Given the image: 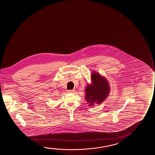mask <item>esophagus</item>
Segmentation results:
<instances>
[{"instance_id": "esophagus-1", "label": "esophagus", "mask_w": 155, "mask_h": 155, "mask_svg": "<svg viewBox=\"0 0 155 155\" xmlns=\"http://www.w3.org/2000/svg\"><path fill=\"white\" fill-rule=\"evenodd\" d=\"M67 91H68V93H74L75 91H74V89H72V90H68Z\"/></svg>"}]
</instances>
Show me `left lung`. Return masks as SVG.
Segmentation results:
<instances>
[{
    "instance_id": "obj_1",
    "label": "left lung",
    "mask_w": 155,
    "mask_h": 155,
    "mask_svg": "<svg viewBox=\"0 0 155 155\" xmlns=\"http://www.w3.org/2000/svg\"><path fill=\"white\" fill-rule=\"evenodd\" d=\"M91 85H87L85 89L86 101L90 106L101 104L110 93V86L106 79L98 73L91 75Z\"/></svg>"
}]
</instances>
